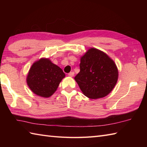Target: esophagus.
<instances>
[{
	"instance_id": "1",
	"label": "esophagus",
	"mask_w": 147,
	"mask_h": 147,
	"mask_svg": "<svg viewBox=\"0 0 147 147\" xmlns=\"http://www.w3.org/2000/svg\"><path fill=\"white\" fill-rule=\"evenodd\" d=\"M74 72H70V73L68 74V76H70V77H73L74 76Z\"/></svg>"
}]
</instances>
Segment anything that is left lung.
Here are the masks:
<instances>
[{"instance_id": "left-lung-1", "label": "left lung", "mask_w": 147, "mask_h": 147, "mask_svg": "<svg viewBox=\"0 0 147 147\" xmlns=\"http://www.w3.org/2000/svg\"><path fill=\"white\" fill-rule=\"evenodd\" d=\"M80 71L74 77L83 93L90 99L105 97L116 85L119 72L105 52L90 48L80 58Z\"/></svg>"}]
</instances>
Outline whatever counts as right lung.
I'll return each mask as SVG.
<instances>
[{
    "mask_svg": "<svg viewBox=\"0 0 147 147\" xmlns=\"http://www.w3.org/2000/svg\"><path fill=\"white\" fill-rule=\"evenodd\" d=\"M65 76L62 69L52 63L49 58H41L31 66L26 83L35 95L48 98L57 90Z\"/></svg>",
    "mask_w": 147,
    "mask_h": 147,
    "instance_id": "obj_1",
    "label": "right lung"
}]
</instances>
